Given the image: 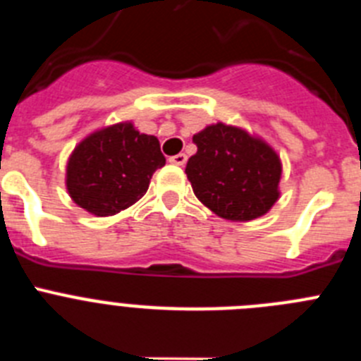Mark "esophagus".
Wrapping results in <instances>:
<instances>
[{"instance_id": "obj_1", "label": "esophagus", "mask_w": 361, "mask_h": 361, "mask_svg": "<svg viewBox=\"0 0 361 361\" xmlns=\"http://www.w3.org/2000/svg\"><path fill=\"white\" fill-rule=\"evenodd\" d=\"M186 161H188L186 153H177V155L170 157V162H171V164H175V166H184V164H186Z\"/></svg>"}]
</instances>
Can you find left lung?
Here are the masks:
<instances>
[{
	"label": "left lung",
	"mask_w": 361,
	"mask_h": 361,
	"mask_svg": "<svg viewBox=\"0 0 361 361\" xmlns=\"http://www.w3.org/2000/svg\"><path fill=\"white\" fill-rule=\"evenodd\" d=\"M197 153L186 164L197 199L220 219L247 222L266 215L280 199L282 161L262 137L226 123L193 135Z\"/></svg>",
	"instance_id": "left-lung-1"
}]
</instances>
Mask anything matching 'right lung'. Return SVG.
Listing matches in <instances>:
<instances>
[{
  "instance_id": "1",
  "label": "right lung",
  "mask_w": 361,
  "mask_h": 361,
  "mask_svg": "<svg viewBox=\"0 0 361 361\" xmlns=\"http://www.w3.org/2000/svg\"><path fill=\"white\" fill-rule=\"evenodd\" d=\"M164 164L157 137L123 121L88 133L72 149L66 191L85 212L111 216L145 197L152 175Z\"/></svg>"
}]
</instances>
